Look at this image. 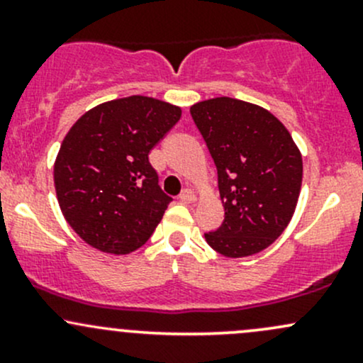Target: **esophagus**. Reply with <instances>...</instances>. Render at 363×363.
I'll list each match as a JSON object with an SVG mask.
<instances>
[{"label": "esophagus", "mask_w": 363, "mask_h": 363, "mask_svg": "<svg viewBox=\"0 0 363 363\" xmlns=\"http://www.w3.org/2000/svg\"><path fill=\"white\" fill-rule=\"evenodd\" d=\"M179 199H181L182 203H194L196 194L191 189H184L181 194H179Z\"/></svg>", "instance_id": "1"}]
</instances>
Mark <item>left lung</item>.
<instances>
[{"mask_svg":"<svg viewBox=\"0 0 363 363\" xmlns=\"http://www.w3.org/2000/svg\"><path fill=\"white\" fill-rule=\"evenodd\" d=\"M216 170L223 223L205 234L225 257H247L283 234L302 187V153L289 129L264 107L232 97L191 106Z\"/></svg>","mask_w":363,"mask_h":363,"instance_id":"8db88e82","label":"left lung"}]
</instances>
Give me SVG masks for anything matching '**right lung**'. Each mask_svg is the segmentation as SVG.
<instances>
[{
  "instance_id": "obj_1",
  "label": "right lung",
  "mask_w": 363,
  "mask_h": 363,
  "mask_svg": "<svg viewBox=\"0 0 363 363\" xmlns=\"http://www.w3.org/2000/svg\"><path fill=\"white\" fill-rule=\"evenodd\" d=\"M181 107L143 95L86 111L62 140L54 187L66 222L91 247L123 256L152 237L172 198L148 155Z\"/></svg>"
}]
</instances>
